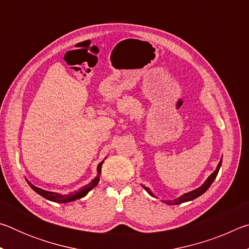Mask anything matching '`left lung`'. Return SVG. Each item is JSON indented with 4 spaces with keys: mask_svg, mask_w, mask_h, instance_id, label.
<instances>
[{
    "mask_svg": "<svg viewBox=\"0 0 249 249\" xmlns=\"http://www.w3.org/2000/svg\"><path fill=\"white\" fill-rule=\"evenodd\" d=\"M221 166H222V158H221V160H220V162H218V165H217V167H216V169L214 170L212 174H211L210 176H209V178L205 180V182L201 185V187H199L197 189H196V190H193V191H190V192H187V193H184V195H182V196H180L179 197H177V199H175V200H162V202H165L166 204H168V205H174V204H181V203H184V202H188V201H191V200H195V199H196V197H199L200 196H202L203 195V193L208 190V189L210 188V185L213 183V181L215 180V178H216V176H217V174H218V170H220V168H221ZM142 187L145 189V190L149 193V195L151 196H155L156 197V196L154 195L153 192H151V190L149 188H147V187H145L144 184H142Z\"/></svg>",
    "mask_w": 249,
    "mask_h": 249,
    "instance_id": "1",
    "label": "left lung"
}]
</instances>
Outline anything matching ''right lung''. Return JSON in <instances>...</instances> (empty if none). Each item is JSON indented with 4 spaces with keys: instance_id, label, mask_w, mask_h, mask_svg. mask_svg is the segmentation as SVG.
Wrapping results in <instances>:
<instances>
[{
    "instance_id": "obj_1",
    "label": "right lung",
    "mask_w": 249,
    "mask_h": 249,
    "mask_svg": "<svg viewBox=\"0 0 249 249\" xmlns=\"http://www.w3.org/2000/svg\"><path fill=\"white\" fill-rule=\"evenodd\" d=\"M103 162H104V160L103 161H101L98 165V169H96V171H98V176H96L89 184L84 185V187H82L81 189H79L78 191L70 192V193H68V195H59V193H57V192L46 191V190H43V189L35 187V185L29 182L27 179H26V181L29 184V187H31L34 191H35L36 193H38V195L43 197H45V199L53 201V202H56V203H67V202H72V201H75L78 199H81V197H83V196H86L88 193H89V191H91L92 189H93L95 185L99 183L100 176H101V167H102Z\"/></svg>"
}]
</instances>
